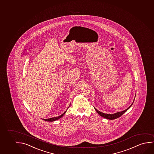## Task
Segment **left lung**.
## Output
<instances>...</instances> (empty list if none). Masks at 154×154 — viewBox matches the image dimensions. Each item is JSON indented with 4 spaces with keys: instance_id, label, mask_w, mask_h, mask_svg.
<instances>
[{
    "instance_id": "8db88e82",
    "label": "left lung",
    "mask_w": 154,
    "mask_h": 154,
    "mask_svg": "<svg viewBox=\"0 0 154 154\" xmlns=\"http://www.w3.org/2000/svg\"><path fill=\"white\" fill-rule=\"evenodd\" d=\"M134 101L132 102V104H131L130 106H129V107H128V108L127 109L125 110L122 111L118 112H116V113H114V114H107V113H104L101 112H100L99 111L97 110V109H96L95 108H94V109H95V111L97 112V113H98L99 115H100V116L103 117V118H106V119H110V120H113V119H117L118 118L121 117L122 115L126 112V111L128 110V109L130 108V107L131 106L132 104H133V103L134 102Z\"/></svg>"
}]
</instances>
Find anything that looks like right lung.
<instances>
[{
    "label": "right lung",
    "instance_id": "add662e5",
    "mask_svg": "<svg viewBox=\"0 0 154 154\" xmlns=\"http://www.w3.org/2000/svg\"><path fill=\"white\" fill-rule=\"evenodd\" d=\"M69 106H70V104H69ZM69 106L67 108V110L68 109V108H69ZM67 110L65 111V112L63 113V114H62V115H60V116H58V117H54V118H49V119H43V120H45V121H46V122H54V121H55V120H59V119H60L61 118L63 117V116L64 115V114H65Z\"/></svg>",
    "mask_w": 154,
    "mask_h": 154
}]
</instances>
